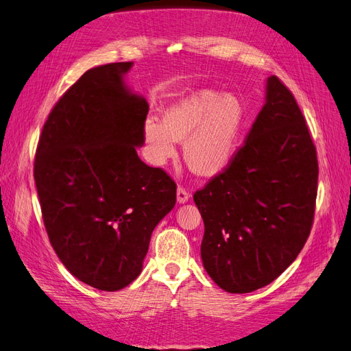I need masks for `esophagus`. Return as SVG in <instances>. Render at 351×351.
Instances as JSON below:
<instances>
[{"label":"esophagus","instance_id":"esophagus-1","mask_svg":"<svg viewBox=\"0 0 351 351\" xmlns=\"http://www.w3.org/2000/svg\"><path fill=\"white\" fill-rule=\"evenodd\" d=\"M189 199H190V193L183 186H178V189H177V202H178V204H186Z\"/></svg>","mask_w":351,"mask_h":351}]
</instances>
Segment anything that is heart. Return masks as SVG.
Returning <instances> with one entry per match:
<instances>
[{"mask_svg":"<svg viewBox=\"0 0 351 351\" xmlns=\"http://www.w3.org/2000/svg\"><path fill=\"white\" fill-rule=\"evenodd\" d=\"M243 123L244 111L237 98L200 90L168 107L164 121L154 117L145 120L147 158L161 167L174 156L176 141H186L187 165L199 176H217L234 158Z\"/></svg>","mask_w":351,"mask_h":351,"instance_id":"b5f03b06","label":"heart"}]
</instances>
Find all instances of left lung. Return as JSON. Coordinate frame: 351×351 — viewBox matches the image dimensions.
I'll return each mask as SVG.
<instances>
[{
	"label": "left lung",
	"mask_w": 351,
	"mask_h": 351,
	"mask_svg": "<svg viewBox=\"0 0 351 351\" xmlns=\"http://www.w3.org/2000/svg\"><path fill=\"white\" fill-rule=\"evenodd\" d=\"M317 156L293 93L277 77L246 142L193 195L205 224L202 262L228 293H250L290 267L311 234Z\"/></svg>",
	"instance_id": "8db88e82"
}]
</instances>
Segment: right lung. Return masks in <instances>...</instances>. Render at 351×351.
Listing matches in <instances>:
<instances>
[{
    "instance_id": "right-lung-1",
    "label": "right lung",
    "mask_w": 351,
    "mask_h": 351,
    "mask_svg": "<svg viewBox=\"0 0 351 351\" xmlns=\"http://www.w3.org/2000/svg\"><path fill=\"white\" fill-rule=\"evenodd\" d=\"M132 66L84 73L49 112L35 155L52 247L74 277L102 291L139 277L154 228L176 205L174 180L136 152L149 105L125 88Z\"/></svg>"
}]
</instances>
